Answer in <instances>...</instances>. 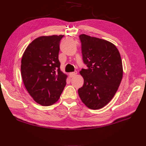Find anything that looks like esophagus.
<instances>
[{"label":"esophagus","instance_id":"obj_1","mask_svg":"<svg viewBox=\"0 0 146 146\" xmlns=\"http://www.w3.org/2000/svg\"><path fill=\"white\" fill-rule=\"evenodd\" d=\"M70 78H73V77L77 75V71H74V72H71L70 74Z\"/></svg>","mask_w":146,"mask_h":146}]
</instances>
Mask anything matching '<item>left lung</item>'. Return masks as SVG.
Returning <instances> with one entry per match:
<instances>
[{"label":"left lung","instance_id":"8db88e82","mask_svg":"<svg viewBox=\"0 0 146 146\" xmlns=\"http://www.w3.org/2000/svg\"><path fill=\"white\" fill-rule=\"evenodd\" d=\"M79 38L83 60L87 68L80 71L84 83L78 89V95L86 107L100 109L109 103L120 84L122 59L113 43L84 34Z\"/></svg>","mask_w":146,"mask_h":146}]
</instances>
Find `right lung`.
<instances>
[{"mask_svg": "<svg viewBox=\"0 0 146 146\" xmlns=\"http://www.w3.org/2000/svg\"><path fill=\"white\" fill-rule=\"evenodd\" d=\"M64 35L40 36L30 43L21 60L24 86L36 103L49 106L60 97L67 75L60 70V42Z\"/></svg>", "mask_w": 146, "mask_h": 146, "instance_id": "obj_1", "label": "right lung"}]
</instances>
